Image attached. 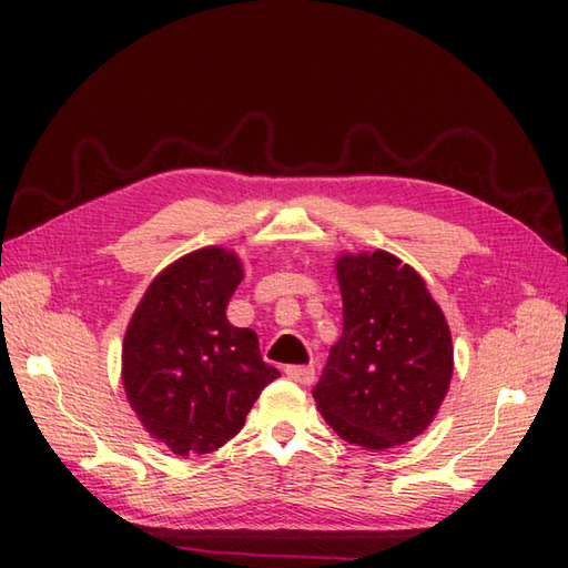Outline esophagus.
<instances>
[{
	"label": "esophagus",
	"mask_w": 568,
	"mask_h": 568,
	"mask_svg": "<svg viewBox=\"0 0 568 568\" xmlns=\"http://www.w3.org/2000/svg\"><path fill=\"white\" fill-rule=\"evenodd\" d=\"M285 376L300 385H312L315 383V368L312 366H285Z\"/></svg>",
	"instance_id": "1"
}]
</instances>
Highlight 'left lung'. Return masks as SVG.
Wrapping results in <instances>:
<instances>
[{"instance_id": "1", "label": "left lung", "mask_w": 568, "mask_h": 568, "mask_svg": "<svg viewBox=\"0 0 568 568\" xmlns=\"http://www.w3.org/2000/svg\"><path fill=\"white\" fill-rule=\"evenodd\" d=\"M336 281L344 329L312 395L344 442L390 449L425 432L444 403L449 324L419 273L388 251L342 253Z\"/></svg>"}]
</instances>
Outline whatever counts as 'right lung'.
<instances>
[{"instance_id":"right-lung-1","label":"right lung","mask_w":568,"mask_h":568,"mask_svg":"<svg viewBox=\"0 0 568 568\" xmlns=\"http://www.w3.org/2000/svg\"><path fill=\"white\" fill-rule=\"evenodd\" d=\"M241 281L234 251H192L153 277L126 327V400L151 437L178 456L224 446L281 376L261 358L256 332L226 320Z\"/></svg>"}]
</instances>
